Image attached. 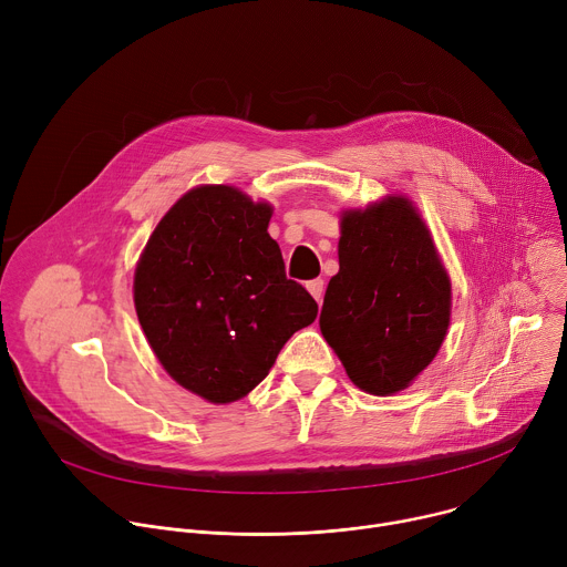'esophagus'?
Masks as SVG:
<instances>
[{"mask_svg": "<svg viewBox=\"0 0 567 567\" xmlns=\"http://www.w3.org/2000/svg\"><path fill=\"white\" fill-rule=\"evenodd\" d=\"M305 287H307V291H309V293L320 302V298H322V280H320V278L309 280Z\"/></svg>", "mask_w": 567, "mask_h": 567, "instance_id": "obj_1", "label": "esophagus"}]
</instances>
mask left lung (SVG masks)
I'll return each mask as SVG.
<instances>
[{
    "label": "left lung",
    "instance_id": "obj_1",
    "mask_svg": "<svg viewBox=\"0 0 567 567\" xmlns=\"http://www.w3.org/2000/svg\"><path fill=\"white\" fill-rule=\"evenodd\" d=\"M451 322V280L413 202L388 195L341 213L339 274L320 332L363 392L409 388L440 352Z\"/></svg>",
    "mask_w": 567,
    "mask_h": 567
}]
</instances>
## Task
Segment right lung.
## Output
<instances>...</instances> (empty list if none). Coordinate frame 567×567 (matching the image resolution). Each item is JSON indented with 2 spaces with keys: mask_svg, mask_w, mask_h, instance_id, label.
I'll return each mask as SVG.
<instances>
[{
  "mask_svg": "<svg viewBox=\"0 0 567 567\" xmlns=\"http://www.w3.org/2000/svg\"><path fill=\"white\" fill-rule=\"evenodd\" d=\"M274 208L233 186H197L152 230L134 307L164 370L210 403L247 396L318 305L285 276Z\"/></svg>",
  "mask_w": 567,
  "mask_h": 567,
  "instance_id": "obj_1",
  "label": "right lung"
}]
</instances>
